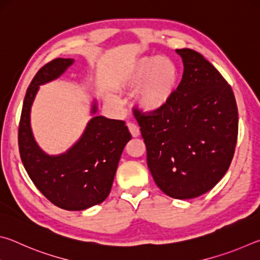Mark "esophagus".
Segmentation results:
<instances>
[{"label":"esophagus","mask_w":260,"mask_h":260,"mask_svg":"<svg viewBox=\"0 0 260 260\" xmlns=\"http://www.w3.org/2000/svg\"><path fill=\"white\" fill-rule=\"evenodd\" d=\"M127 127H128V129L133 138H138V136H140L141 133L138 125H135L134 122H128V124H127Z\"/></svg>","instance_id":"obj_1"}]
</instances>
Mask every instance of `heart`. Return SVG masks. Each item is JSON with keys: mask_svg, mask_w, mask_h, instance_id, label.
<instances>
[{"mask_svg": "<svg viewBox=\"0 0 260 260\" xmlns=\"http://www.w3.org/2000/svg\"><path fill=\"white\" fill-rule=\"evenodd\" d=\"M179 69L169 57H141L117 74L113 81L114 90L134 95V105L144 114H157L167 108L177 93ZM109 104L118 102L107 96Z\"/></svg>", "mask_w": 260, "mask_h": 260, "instance_id": "obj_1", "label": "heart"}]
</instances>
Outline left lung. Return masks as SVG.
Listing matches in <instances>:
<instances>
[{"instance_id": "obj_1", "label": "left lung", "mask_w": 260, "mask_h": 260, "mask_svg": "<svg viewBox=\"0 0 260 260\" xmlns=\"http://www.w3.org/2000/svg\"><path fill=\"white\" fill-rule=\"evenodd\" d=\"M182 80L167 108L157 114L135 110L153 180L166 195L195 199L227 172L237 141L234 93L203 55L177 49Z\"/></svg>"}]
</instances>
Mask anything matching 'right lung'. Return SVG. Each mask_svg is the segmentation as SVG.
<instances>
[{"label":"right lung","instance_id":"1","mask_svg":"<svg viewBox=\"0 0 260 260\" xmlns=\"http://www.w3.org/2000/svg\"><path fill=\"white\" fill-rule=\"evenodd\" d=\"M73 63V58H56L35 74L25 95L18 143L26 172L45 197L60 209L81 211L108 197L122 150L132 135L122 120L98 116V101L94 99L91 118L77 142L58 155L42 150L30 126L35 96L40 86L63 76Z\"/></svg>","mask_w":260,"mask_h":260}]
</instances>
